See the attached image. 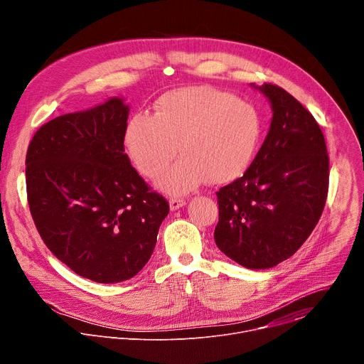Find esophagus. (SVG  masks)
I'll list each match as a JSON object with an SVG mask.
<instances>
[{
	"label": "esophagus",
	"mask_w": 364,
	"mask_h": 364,
	"mask_svg": "<svg viewBox=\"0 0 364 364\" xmlns=\"http://www.w3.org/2000/svg\"><path fill=\"white\" fill-rule=\"evenodd\" d=\"M184 204H186V200H184V198H177V197L170 198V209H171V210H178L180 207H183Z\"/></svg>",
	"instance_id": "34e87169"
}]
</instances>
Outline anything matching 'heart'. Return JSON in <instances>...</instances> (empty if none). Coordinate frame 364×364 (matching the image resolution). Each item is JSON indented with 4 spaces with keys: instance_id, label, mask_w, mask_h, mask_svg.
Returning <instances> with one entry per match:
<instances>
[{
    "instance_id": "obj_1",
    "label": "heart",
    "mask_w": 364,
    "mask_h": 364,
    "mask_svg": "<svg viewBox=\"0 0 364 364\" xmlns=\"http://www.w3.org/2000/svg\"><path fill=\"white\" fill-rule=\"evenodd\" d=\"M262 136V118L250 102L213 86H186L163 93L154 115L139 112L125 128V146L138 171L161 173V190L183 194L205 180L225 184L253 161Z\"/></svg>"
}]
</instances>
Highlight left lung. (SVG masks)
I'll use <instances>...</instances> for the list:
<instances>
[{
    "label": "left lung",
    "mask_w": 364,
    "mask_h": 364,
    "mask_svg": "<svg viewBox=\"0 0 364 364\" xmlns=\"http://www.w3.org/2000/svg\"><path fill=\"white\" fill-rule=\"evenodd\" d=\"M274 117L245 174L218 196V247L249 269L292 256L317 226L328 193V154L314 117L285 89L264 83Z\"/></svg>",
    "instance_id": "left-lung-1"
}]
</instances>
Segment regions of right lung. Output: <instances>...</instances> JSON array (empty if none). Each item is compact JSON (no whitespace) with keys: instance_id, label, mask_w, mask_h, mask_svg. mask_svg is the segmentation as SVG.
Masks as SVG:
<instances>
[{"instance_id":"right-lung-1","label":"right lung","mask_w":364,"mask_h":364,"mask_svg":"<svg viewBox=\"0 0 364 364\" xmlns=\"http://www.w3.org/2000/svg\"><path fill=\"white\" fill-rule=\"evenodd\" d=\"M119 97L58 117L34 134L26 184L34 225L59 261L100 284L135 277L149 261L168 201L131 166Z\"/></svg>"}]
</instances>
